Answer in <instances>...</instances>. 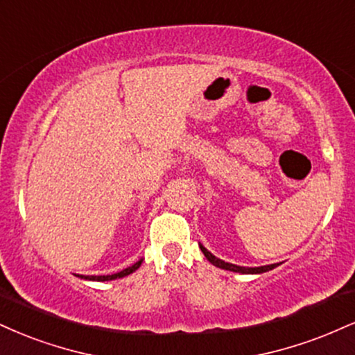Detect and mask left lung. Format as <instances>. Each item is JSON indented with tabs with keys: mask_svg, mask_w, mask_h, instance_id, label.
I'll list each match as a JSON object with an SVG mask.
<instances>
[{
	"mask_svg": "<svg viewBox=\"0 0 355 355\" xmlns=\"http://www.w3.org/2000/svg\"><path fill=\"white\" fill-rule=\"evenodd\" d=\"M200 250L203 251L205 258L210 261L213 266L216 268H221V270H226V271H233V272H241V275H259V272H266L270 270H275L276 266H279V263L276 264H268V266H259V268H246V266H236V264H232V263H225L223 259L216 258V256H213L210 251L207 250L203 245H200Z\"/></svg>",
	"mask_w": 355,
	"mask_h": 355,
	"instance_id": "obj_1",
	"label": "left lung"
}]
</instances>
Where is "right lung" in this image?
<instances>
[{
	"label": "right lung",
	"instance_id": "obj_1",
	"mask_svg": "<svg viewBox=\"0 0 355 355\" xmlns=\"http://www.w3.org/2000/svg\"><path fill=\"white\" fill-rule=\"evenodd\" d=\"M140 264H142V259H140V261H137L135 264H132V266L125 268V270L115 272V275H107V276H80V277H83V279H89V281H112V279H117V277L129 276L130 272H134L135 270H139Z\"/></svg>",
	"mask_w": 355,
	"mask_h": 355
}]
</instances>
